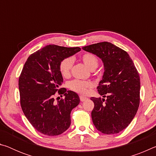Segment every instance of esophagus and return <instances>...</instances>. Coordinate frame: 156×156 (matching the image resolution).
I'll list each match as a JSON object with an SVG mask.
<instances>
[{"mask_svg":"<svg viewBox=\"0 0 156 156\" xmlns=\"http://www.w3.org/2000/svg\"><path fill=\"white\" fill-rule=\"evenodd\" d=\"M80 101L83 102L84 100H86L87 99V98L85 97V96H80Z\"/></svg>","mask_w":156,"mask_h":156,"instance_id":"esophagus-1","label":"esophagus"}]
</instances>
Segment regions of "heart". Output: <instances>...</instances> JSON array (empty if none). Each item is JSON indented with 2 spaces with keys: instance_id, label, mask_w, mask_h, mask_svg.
<instances>
[{
  "instance_id": "1",
  "label": "heart",
  "mask_w": 156,
  "mask_h": 156,
  "mask_svg": "<svg viewBox=\"0 0 156 156\" xmlns=\"http://www.w3.org/2000/svg\"><path fill=\"white\" fill-rule=\"evenodd\" d=\"M84 64L90 70H94L98 65V59L96 55L91 53H85L81 57ZM73 64L72 57H67L63 59L60 63L59 69L61 74L64 77H68L70 75L71 69ZM69 87L72 90L77 93L84 94L87 93L88 89L92 87V83L89 81H83L80 80H73L69 84Z\"/></svg>"
}]
</instances>
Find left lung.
<instances>
[{"instance_id":"obj_1","label":"left lung","mask_w":156,"mask_h":156,"mask_svg":"<svg viewBox=\"0 0 156 156\" xmlns=\"http://www.w3.org/2000/svg\"><path fill=\"white\" fill-rule=\"evenodd\" d=\"M98 56L104 64L102 79L98 86L101 98L91 97L93 123L105 134L124 130L135 117L140 104V80L133 60L123 49L108 42L83 47Z\"/></svg>"}]
</instances>
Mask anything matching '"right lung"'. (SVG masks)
<instances>
[{"label": "right lung", "instance_id": "obj_1", "mask_svg": "<svg viewBox=\"0 0 156 156\" xmlns=\"http://www.w3.org/2000/svg\"><path fill=\"white\" fill-rule=\"evenodd\" d=\"M80 49L49 44L31 54L23 68L18 80L20 106L31 125L44 135L58 136L67 130L71 112L80 103L75 92L59 89L63 82L59 65ZM57 91L65 98L56 102Z\"/></svg>", "mask_w": 156, "mask_h": 156}]
</instances>
